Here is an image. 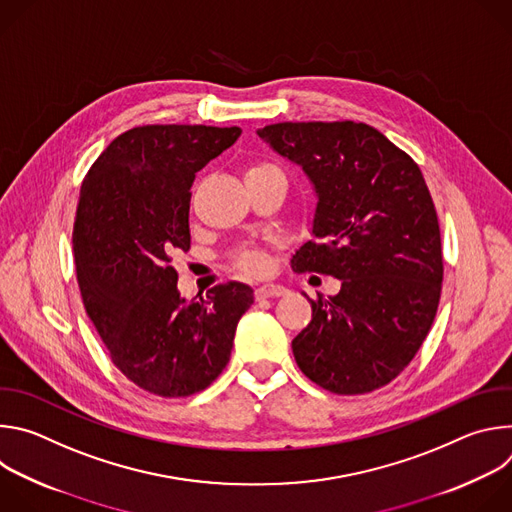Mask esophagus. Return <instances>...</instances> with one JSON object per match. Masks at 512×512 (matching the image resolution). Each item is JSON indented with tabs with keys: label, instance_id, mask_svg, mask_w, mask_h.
<instances>
[{
	"label": "esophagus",
	"instance_id": "1",
	"mask_svg": "<svg viewBox=\"0 0 512 512\" xmlns=\"http://www.w3.org/2000/svg\"><path fill=\"white\" fill-rule=\"evenodd\" d=\"M287 289L283 285H277V283H265V285H259L255 289V298H279V296H285Z\"/></svg>",
	"mask_w": 512,
	"mask_h": 512
}]
</instances>
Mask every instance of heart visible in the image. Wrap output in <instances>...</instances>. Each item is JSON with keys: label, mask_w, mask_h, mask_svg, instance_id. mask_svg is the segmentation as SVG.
Masks as SVG:
<instances>
[{"label": "heart", "mask_w": 512, "mask_h": 512, "mask_svg": "<svg viewBox=\"0 0 512 512\" xmlns=\"http://www.w3.org/2000/svg\"><path fill=\"white\" fill-rule=\"evenodd\" d=\"M259 168H271V166H255L251 170H259ZM233 265L249 275H261L267 271L269 261L263 249L259 247H241L239 251H235L233 255Z\"/></svg>", "instance_id": "b5f03b06"}]
</instances>
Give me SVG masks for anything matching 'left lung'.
I'll return each mask as SVG.
<instances>
[{"label": "left lung", "mask_w": 512, "mask_h": 512, "mask_svg": "<svg viewBox=\"0 0 512 512\" xmlns=\"http://www.w3.org/2000/svg\"><path fill=\"white\" fill-rule=\"evenodd\" d=\"M257 135L318 196L314 241L291 267L342 281L336 296L310 300L312 322L291 340L298 367L336 395L385 387L417 354L442 296L440 223L419 166L367 123L285 121Z\"/></svg>", "instance_id": "obj_1"}]
</instances>
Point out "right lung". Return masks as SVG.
Returning a JSON list of instances; mask_svg holds the SVG:
<instances>
[{
	"label": "right lung",
	"instance_id": "right-lung-1",
	"mask_svg": "<svg viewBox=\"0 0 512 512\" xmlns=\"http://www.w3.org/2000/svg\"><path fill=\"white\" fill-rule=\"evenodd\" d=\"M239 127L143 125L115 137L87 172L72 251L85 310L115 367L143 391L188 397L231 358L253 289L229 281L186 302L174 251L190 249L196 172L239 139Z\"/></svg>",
	"mask_w": 512,
	"mask_h": 512
}]
</instances>
